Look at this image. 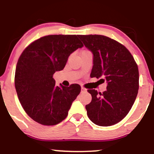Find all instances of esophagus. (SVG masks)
<instances>
[{
    "label": "esophagus",
    "mask_w": 154,
    "mask_h": 154,
    "mask_svg": "<svg viewBox=\"0 0 154 154\" xmlns=\"http://www.w3.org/2000/svg\"><path fill=\"white\" fill-rule=\"evenodd\" d=\"M86 91H87V90H86L85 88H83V87L81 88V93H83V92H85Z\"/></svg>",
    "instance_id": "34e87169"
}]
</instances>
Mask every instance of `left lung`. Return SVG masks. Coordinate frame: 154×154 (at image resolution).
<instances>
[{
    "label": "left lung",
    "mask_w": 154,
    "mask_h": 154,
    "mask_svg": "<svg viewBox=\"0 0 154 154\" xmlns=\"http://www.w3.org/2000/svg\"><path fill=\"white\" fill-rule=\"evenodd\" d=\"M92 53L90 77L106 82V90L98 93L88 90L92 101L85 106L90 121L99 126H111L125 118L139 90V71L133 57L125 46L102 35H79Z\"/></svg>",
    "instance_id": "obj_1"
}]
</instances>
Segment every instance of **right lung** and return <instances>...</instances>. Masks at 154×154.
I'll return each instance as SVG.
<instances>
[{"instance_id": "obj_1", "label": "right lung", "mask_w": 154, "mask_h": 154, "mask_svg": "<svg viewBox=\"0 0 154 154\" xmlns=\"http://www.w3.org/2000/svg\"><path fill=\"white\" fill-rule=\"evenodd\" d=\"M76 35H50L30 44L19 58L14 85L23 109L33 121L54 125L66 119L81 86L55 85L53 74L62 71L69 57L83 47Z\"/></svg>"}]
</instances>
